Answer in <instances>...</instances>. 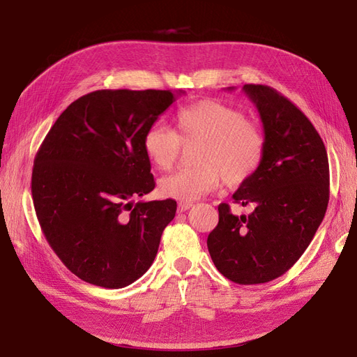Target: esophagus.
<instances>
[{
    "label": "esophagus",
    "instance_id": "1",
    "mask_svg": "<svg viewBox=\"0 0 357 357\" xmlns=\"http://www.w3.org/2000/svg\"><path fill=\"white\" fill-rule=\"evenodd\" d=\"M192 202H178V211L181 213V211H186V210H189L190 207H192Z\"/></svg>",
    "mask_w": 357,
    "mask_h": 357
}]
</instances>
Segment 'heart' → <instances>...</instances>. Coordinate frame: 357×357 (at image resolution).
Instances as JSON below:
<instances>
[{"mask_svg":"<svg viewBox=\"0 0 357 357\" xmlns=\"http://www.w3.org/2000/svg\"><path fill=\"white\" fill-rule=\"evenodd\" d=\"M174 123L177 132L153 125L143 137L144 153L159 169L176 164L181 143H199L193 156L198 165L180 168L159 180L160 195L167 198L195 201L219 185L220 174L228 186H240L264 159L261 126L229 104L215 100L193 102L176 113Z\"/></svg>","mask_w":357,"mask_h":357,"instance_id":"1","label":"heart"}]
</instances>
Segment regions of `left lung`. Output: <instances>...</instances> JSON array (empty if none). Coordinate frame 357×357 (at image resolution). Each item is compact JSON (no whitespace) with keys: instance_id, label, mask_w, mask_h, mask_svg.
<instances>
[{"instance_id":"left-lung-1","label":"left lung","mask_w":357,"mask_h":357,"mask_svg":"<svg viewBox=\"0 0 357 357\" xmlns=\"http://www.w3.org/2000/svg\"><path fill=\"white\" fill-rule=\"evenodd\" d=\"M243 91L261 116L265 155L232 198L255 210L238 218L220 204L207 245L220 274L259 284L289 271L310 245L328 208L329 162L316 128L294 102L265 84Z\"/></svg>"}]
</instances>
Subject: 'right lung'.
I'll return each instance as SVG.
<instances>
[{"instance_id": "obj_1", "label": "right lung", "mask_w": 357, "mask_h": 357, "mask_svg": "<svg viewBox=\"0 0 357 357\" xmlns=\"http://www.w3.org/2000/svg\"><path fill=\"white\" fill-rule=\"evenodd\" d=\"M177 95L155 89L83 95L38 149L31 178L37 219L53 252L86 283L121 289L155 261L177 202L132 199L155 189L143 137Z\"/></svg>"}]
</instances>
